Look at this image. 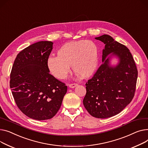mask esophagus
Here are the masks:
<instances>
[{
    "mask_svg": "<svg viewBox=\"0 0 148 148\" xmlns=\"http://www.w3.org/2000/svg\"><path fill=\"white\" fill-rule=\"evenodd\" d=\"M77 85H78L77 84H71L69 85V88H73L76 87V86H77Z\"/></svg>",
    "mask_w": 148,
    "mask_h": 148,
    "instance_id": "1",
    "label": "esophagus"
}]
</instances>
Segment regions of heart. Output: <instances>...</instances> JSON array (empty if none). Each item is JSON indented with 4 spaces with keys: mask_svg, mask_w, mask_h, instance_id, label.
I'll use <instances>...</instances> for the list:
<instances>
[{
    "mask_svg": "<svg viewBox=\"0 0 148 148\" xmlns=\"http://www.w3.org/2000/svg\"><path fill=\"white\" fill-rule=\"evenodd\" d=\"M99 64L98 48L88 40H79L65 43L57 51V57L49 56L47 66L49 72L58 79H64L70 71L83 78L93 75Z\"/></svg>",
    "mask_w": 148,
    "mask_h": 148,
    "instance_id": "obj_1",
    "label": "heart"
}]
</instances>
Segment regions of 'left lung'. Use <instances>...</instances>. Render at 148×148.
<instances>
[{"label": "left lung", "mask_w": 148, "mask_h": 148, "mask_svg": "<svg viewBox=\"0 0 148 148\" xmlns=\"http://www.w3.org/2000/svg\"><path fill=\"white\" fill-rule=\"evenodd\" d=\"M105 44L102 62L93 77L86 82L83 100L85 108L97 118H108L122 111L134 95L137 69L130 50L108 34L95 38ZM115 58L117 62L111 64Z\"/></svg>", "instance_id": "left-lung-1"}]
</instances>
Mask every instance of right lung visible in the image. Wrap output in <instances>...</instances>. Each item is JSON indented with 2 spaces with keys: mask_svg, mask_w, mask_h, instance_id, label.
I'll use <instances>...</instances> for the list:
<instances>
[{
  "mask_svg": "<svg viewBox=\"0 0 148 148\" xmlns=\"http://www.w3.org/2000/svg\"><path fill=\"white\" fill-rule=\"evenodd\" d=\"M53 42L40 41L22 50L10 76V88L20 110L39 121L54 117L60 109L67 86L49 73L47 60Z\"/></svg>",
  "mask_w": 148,
  "mask_h": 148,
  "instance_id": "add662e5",
  "label": "right lung"
}]
</instances>
